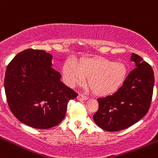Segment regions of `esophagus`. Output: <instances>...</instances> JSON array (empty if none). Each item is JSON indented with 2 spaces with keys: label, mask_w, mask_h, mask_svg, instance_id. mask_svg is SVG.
<instances>
[{
  "label": "esophagus",
  "mask_w": 158,
  "mask_h": 158,
  "mask_svg": "<svg viewBox=\"0 0 158 158\" xmlns=\"http://www.w3.org/2000/svg\"><path fill=\"white\" fill-rule=\"evenodd\" d=\"M88 98H89V97H88L87 96H85L83 95V94H79L77 97V99L79 100V101H86Z\"/></svg>",
  "instance_id": "1"
}]
</instances>
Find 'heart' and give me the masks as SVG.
<instances>
[{"mask_svg": "<svg viewBox=\"0 0 158 158\" xmlns=\"http://www.w3.org/2000/svg\"><path fill=\"white\" fill-rule=\"evenodd\" d=\"M63 77L70 86L82 85L89 78V84L98 94L106 95L117 90L123 82L126 69L123 64L106 58H85L78 64L73 60L64 63Z\"/></svg>", "mask_w": 158, "mask_h": 158, "instance_id": "heart-1", "label": "heart"}]
</instances>
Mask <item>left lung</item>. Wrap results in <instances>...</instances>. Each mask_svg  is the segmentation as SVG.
Listing matches in <instances>:
<instances>
[{"mask_svg": "<svg viewBox=\"0 0 158 158\" xmlns=\"http://www.w3.org/2000/svg\"><path fill=\"white\" fill-rule=\"evenodd\" d=\"M135 67L112 95L98 98L99 107L93 118L97 126L108 132L127 129L148 112L154 85V71L140 56L132 53Z\"/></svg>", "mask_w": 158, "mask_h": 158, "instance_id": "left-lung-1", "label": "left lung"}]
</instances>
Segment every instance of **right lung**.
<instances>
[{
    "mask_svg": "<svg viewBox=\"0 0 158 158\" xmlns=\"http://www.w3.org/2000/svg\"><path fill=\"white\" fill-rule=\"evenodd\" d=\"M51 60V54L30 48L19 53L6 69L4 85L8 107L18 120L35 129L58 125L69 101L78 96L61 82Z\"/></svg>",
    "mask_w": 158,
    "mask_h": 158,
    "instance_id": "1",
    "label": "right lung"
}]
</instances>
